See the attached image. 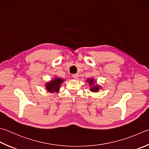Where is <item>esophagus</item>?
Instances as JSON below:
<instances>
[{
  "instance_id": "obj_1",
  "label": "esophagus",
  "mask_w": 149,
  "mask_h": 149,
  "mask_svg": "<svg viewBox=\"0 0 149 149\" xmlns=\"http://www.w3.org/2000/svg\"><path fill=\"white\" fill-rule=\"evenodd\" d=\"M72 77L74 78V79H77V78H78V74H72Z\"/></svg>"
}]
</instances>
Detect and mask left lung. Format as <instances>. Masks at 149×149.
<instances>
[{
    "instance_id": "left-lung-1",
    "label": "left lung",
    "mask_w": 149,
    "mask_h": 149,
    "mask_svg": "<svg viewBox=\"0 0 149 149\" xmlns=\"http://www.w3.org/2000/svg\"><path fill=\"white\" fill-rule=\"evenodd\" d=\"M88 82H89V85L90 86H91V85H93V84H94V82H93V79H91L90 80H89V79H88ZM99 88H100V86H94V87H92V88L90 89V90L91 91H93V92H97V91H99Z\"/></svg>"
}]
</instances>
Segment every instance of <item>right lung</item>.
<instances>
[{
  "label": "right lung",
  "instance_id": "obj_1",
  "mask_svg": "<svg viewBox=\"0 0 149 149\" xmlns=\"http://www.w3.org/2000/svg\"><path fill=\"white\" fill-rule=\"evenodd\" d=\"M63 82V79L61 78H54V80H53L52 82L49 83H47L46 85L47 89L49 92H58L60 89V86L61 84Z\"/></svg>",
  "mask_w": 149,
  "mask_h": 149
}]
</instances>
